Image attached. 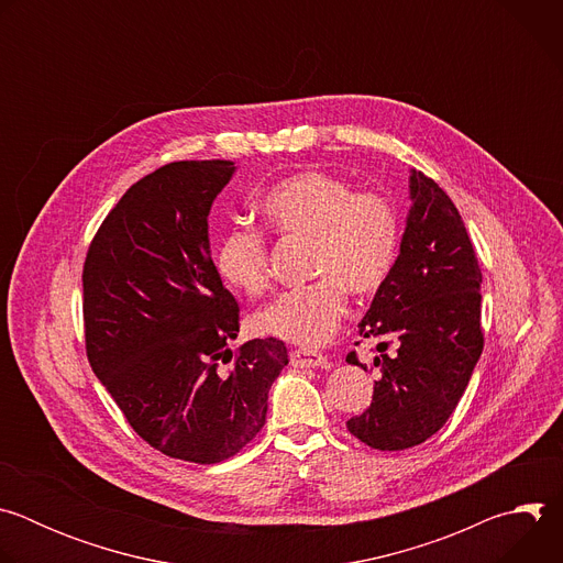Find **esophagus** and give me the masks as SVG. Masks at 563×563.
<instances>
[{"label":"esophagus","instance_id":"1","mask_svg":"<svg viewBox=\"0 0 563 563\" xmlns=\"http://www.w3.org/2000/svg\"><path fill=\"white\" fill-rule=\"evenodd\" d=\"M289 358L294 367H323L328 363L323 354L311 352V350H294Z\"/></svg>","mask_w":563,"mask_h":563}]
</instances>
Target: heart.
<instances>
[{"label":"heart","instance_id":"b5f03b06","mask_svg":"<svg viewBox=\"0 0 563 563\" xmlns=\"http://www.w3.org/2000/svg\"><path fill=\"white\" fill-rule=\"evenodd\" d=\"M261 209L276 231L311 238L309 269L318 278L261 309L256 328L305 350L325 345L347 311L345 287L369 296L391 276L400 247L398 211L387 196L354 191L328 172H298L276 183ZM213 265L235 291L261 296L269 287L267 240L256 229L224 231Z\"/></svg>","mask_w":563,"mask_h":563}]
</instances>
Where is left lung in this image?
Listing matches in <instances>:
<instances>
[{"instance_id":"8db88e82","label":"left lung","mask_w":563,"mask_h":563,"mask_svg":"<svg viewBox=\"0 0 563 563\" xmlns=\"http://www.w3.org/2000/svg\"><path fill=\"white\" fill-rule=\"evenodd\" d=\"M412 207L387 283L358 323L380 339L369 408L347 430L374 450H408L437 434L467 387L484 352L481 269L465 224L448 194L426 174H410ZM397 352L389 357L386 347ZM347 363L361 365L356 352Z\"/></svg>"}]
</instances>
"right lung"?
<instances>
[{
  "label": "right lung",
  "instance_id": "1",
  "mask_svg": "<svg viewBox=\"0 0 563 563\" xmlns=\"http://www.w3.org/2000/svg\"><path fill=\"white\" fill-rule=\"evenodd\" d=\"M233 172L229 159H183L144 176L104 218L82 272L96 376L151 448L202 465L263 430L289 363L278 339L229 347L240 309L211 261L207 218Z\"/></svg>",
  "mask_w": 563,
  "mask_h": 563
}]
</instances>
